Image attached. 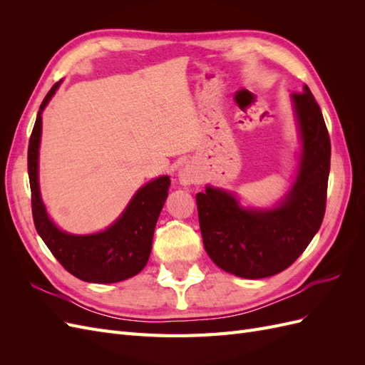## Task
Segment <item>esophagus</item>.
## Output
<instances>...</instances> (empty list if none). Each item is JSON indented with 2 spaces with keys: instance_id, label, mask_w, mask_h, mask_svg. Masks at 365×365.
I'll return each instance as SVG.
<instances>
[{
  "instance_id": "obj_1",
  "label": "esophagus",
  "mask_w": 365,
  "mask_h": 365,
  "mask_svg": "<svg viewBox=\"0 0 365 365\" xmlns=\"http://www.w3.org/2000/svg\"><path fill=\"white\" fill-rule=\"evenodd\" d=\"M180 181L184 184V185H190L195 182V175L192 170L189 169H181L180 170Z\"/></svg>"
}]
</instances>
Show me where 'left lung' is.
I'll use <instances>...</instances> for the list:
<instances>
[{
	"instance_id": "left-lung-1",
	"label": "left lung",
	"mask_w": 365,
	"mask_h": 365,
	"mask_svg": "<svg viewBox=\"0 0 365 365\" xmlns=\"http://www.w3.org/2000/svg\"><path fill=\"white\" fill-rule=\"evenodd\" d=\"M292 102L303 138L297 180L272 210H245L236 197L207 187L196 195L204 248L220 269L244 279L284 271L322 227L330 170V138L315 97L304 85Z\"/></svg>"
}]
</instances>
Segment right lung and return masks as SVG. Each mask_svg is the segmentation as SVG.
<instances>
[{"instance_id":"right-lung-1","label":"right lung","mask_w":365,"mask_h":365,"mask_svg":"<svg viewBox=\"0 0 365 365\" xmlns=\"http://www.w3.org/2000/svg\"><path fill=\"white\" fill-rule=\"evenodd\" d=\"M58 86L59 82L53 85L42 101L29 141L27 168L33 222L43 244L74 277L90 283H115L134 277L146 267L149 260L153 230L168 197L170 178L160 176L143 185L132 197L123 215L102 233L73 236L61 231L47 216L38 184V149L42 128L41 113L51 96L56 93Z\"/></svg>"}]
</instances>
